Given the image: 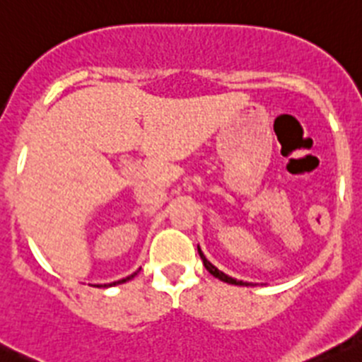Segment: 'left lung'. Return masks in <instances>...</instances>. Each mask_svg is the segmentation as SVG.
<instances>
[{"mask_svg":"<svg viewBox=\"0 0 362 362\" xmlns=\"http://www.w3.org/2000/svg\"><path fill=\"white\" fill-rule=\"evenodd\" d=\"M197 250H199V256H201L202 263H204L206 270H208L209 274L213 275V277L220 279V281H223V282H229V284H236V286H252V284H250V282L236 281V279H233V277H229V275H227V274H223L222 270H218V268H216L215 264L209 263V261L206 259V256H204V252H202V250H201V247H197Z\"/></svg>","mask_w":362,"mask_h":362,"instance_id":"8db88e82","label":"left lung"}]
</instances>
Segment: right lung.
I'll use <instances>...</instances> for the list:
<instances>
[{"label":"right lung","instance_id":"obj_1","mask_svg":"<svg viewBox=\"0 0 362 362\" xmlns=\"http://www.w3.org/2000/svg\"><path fill=\"white\" fill-rule=\"evenodd\" d=\"M136 275V272L135 274H132L129 275V277H126V279H120V281H115V282H110V284H103V288H110V286H117V284H122V282H126V281H129V279H133Z\"/></svg>","mask_w":362,"mask_h":362}]
</instances>
